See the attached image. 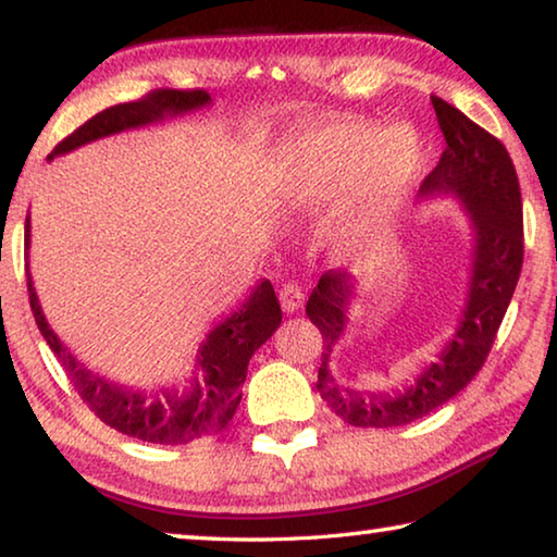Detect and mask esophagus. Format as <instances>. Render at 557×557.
I'll use <instances>...</instances> for the list:
<instances>
[{
    "mask_svg": "<svg viewBox=\"0 0 557 557\" xmlns=\"http://www.w3.org/2000/svg\"><path fill=\"white\" fill-rule=\"evenodd\" d=\"M278 298H281V306H284L286 313H296V311H300V308H304L306 294H304V288L296 284V281H288V284L281 286Z\"/></svg>",
    "mask_w": 557,
    "mask_h": 557,
    "instance_id": "esophagus-1",
    "label": "esophagus"
}]
</instances>
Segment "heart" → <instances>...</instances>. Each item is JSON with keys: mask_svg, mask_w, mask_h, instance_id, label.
<instances>
[{"mask_svg": "<svg viewBox=\"0 0 557 557\" xmlns=\"http://www.w3.org/2000/svg\"><path fill=\"white\" fill-rule=\"evenodd\" d=\"M422 148L412 131H382L364 123H327L284 140L273 187L286 207L318 212L352 189L341 224L345 244H370L387 232L405 205Z\"/></svg>", "mask_w": 557, "mask_h": 557, "instance_id": "obj_1", "label": "heart"}]
</instances>
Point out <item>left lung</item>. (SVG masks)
<instances>
[{"label":"left lung","mask_w":557,"mask_h":557,"mask_svg":"<svg viewBox=\"0 0 557 557\" xmlns=\"http://www.w3.org/2000/svg\"><path fill=\"white\" fill-rule=\"evenodd\" d=\"M432 106L446 148L436 168L424 177L419 195H454L469 209L476 234L469 298L457 333L446 343L440 360L432 362L405 392L375 395L341 387L327 370L331 352L345 331V311L350 306L355 284L343 271L323 273L306 304V315L323 335L315 387L327 407L352 426L385 430L409 424L459 395L484 368L521 276L523 205L513 160L504 143L463 115L459 108L436 96H432Z\"/></svg>","instance_id":"left-lung-1"}]
</instances>
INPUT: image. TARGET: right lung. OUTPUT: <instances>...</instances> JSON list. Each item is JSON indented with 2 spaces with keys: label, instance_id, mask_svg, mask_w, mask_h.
Segmentation results:
<instances>
[{
  "label": "right lung",
  "instance_id": "1",
  "mask_svg": "<svg viewBox=\"0 0 557 557\" xmlns=\"http://www.w3.org/2000/svg\"><path fill=\"white\" fill-rule=\"evenodd\" d=\"M209 100L212 98L202 88L150 90L138 100L111 106L90 117L53 148L49 160L76 150L90 140L127 131V127H140L162 121L168 115L195 111V108L207 106ZM24 230V242L29 246V216H26ZM26 288H29L34 321L39 325L44 341L49 343V348L63 364L69 380L90 412L121 434L148 444H189L202 440V436L222 432L242 403V385L251 355L271 338L281 323V306L276 294H273L271 281H261L239 311L207 335V341L197 352L199 377H195L193 387L182 392V395L180 392L160 389V395H152L148 399L145 392L117 387L106 377H98L86 370L73 358L69 348H63L57 333L49 327L32 286L29 271H26Z\"/></svg>",
  "mask_w": 557,
  "mask_h": 557
}]
</instances>
